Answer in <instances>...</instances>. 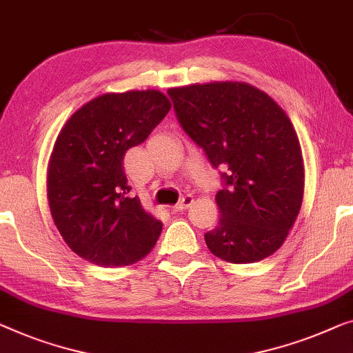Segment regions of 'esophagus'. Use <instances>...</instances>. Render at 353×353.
<instances>
[{"mask_svg":"<svg viewBox=\"0 0 353 353\" xmlns=\"http://www.w3.org/2000/svg\"><path fill=\"white\" fill-rule=\"evenodd\" d=\"M192 203V197L191 196H185V197H181L180 201H178V203L175 207H173V212H183V210H186V208L191 205Z\"/></svg>","mask_w":353,"mask_h":353,"instance_id":"esophagus-1","label":"esophagus"}]
</instances>
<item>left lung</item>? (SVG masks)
Here are the masks:
<instances>
[{
    "label": "left lung",
    "mask_w": 353,
    "mask_h": 353,
    "mask_svg": "<svg viewBox=\"0 0 353 353\" xmlns=\"http://www.w3.org/2000/svg\"><path fill=\"white\" fill-rule=\"evenodd\" d=\"M176 119L221 172L219 223L205 234L214 256L256 263L277 252L298 216L304 167L285 111L245 83L194 84L168 90Z\"/></svg>",
    "instance_id": "8db88e82"
}]
</instances>
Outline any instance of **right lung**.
<instances>
[{
  "label": "right lung",
  "mask_w": 353,
  "mask_h": 353,
  "mask_svg": "<svg viewBox=\"0 0 353 353\" xmlns=\"http://www.w3.org/2000/svg\"><path fill=\"white\" fill-rule=\"evenodd\" d=\"M170 111L159 90L105 94L70 117L55 141L48 197L54 223L76 254L101 268L145 258L162 223L130 197L127 150L141 145Z\"/></svg>",
  "instance_id": "1"
}]
</instances>
